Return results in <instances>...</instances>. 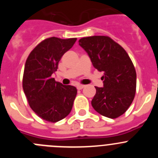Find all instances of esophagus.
I'll list each match as a JSON object with an SVG mask.
<instances>
[{
  "instance_id": "esophagus-1",
  "label": "esophagus",
  "mask_w": 158,
  "mask_h": 158,
  "mask_svg": "<svg viewBox=\"0 0 158 158\" xmlns=\"http://www.w3.org/2000/svg\"><path fill=\"white\" fill-rule=\"evenodd\" d=\"M85 88V85H79L77 86V89H78V90H81V89H84Z\"/></svg>"
}]
</instances>
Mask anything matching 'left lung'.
Instances as JSON below:
<instances>
[{
	"mask_svg": "<svg viewBox=\"0 0 158 158\" xmlns=\"http://www.w3.org/2000/svg\"><path fill=\"white\" fill-rule=\"evenodd\" d=\"M79 45L87 52L93 66L104 72V87L96 88L92 106L107 118L126 112L136 91V71L126 51L108 36L82 38Z\"/></svg>",
	"mask_w": 158,
	"mask_h": 158,
	"instance_id": "8db88e82",
	"label": "left lung"
}]
</instances>
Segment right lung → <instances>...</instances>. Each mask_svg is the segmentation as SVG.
Returning a JSON list of instances; mask_svg holds the SVG:
<instances>
[{
	"label": "right lung",
	"mask_w": 158,
	"mask_h": 158,
	"mask_svg": "<svg viewBox=\"0 0 158 158\" xmlns=\"http://www.w3.org/2000/svg\"><path fill=\"white\" fill-rule=\"evenodd\" d=\"M76 38L62 40L51 37L38 44L27 57L23 77V89L31 108L46 121L56 123L70 113L77 89L55 81L62 55L76 42Z\"/></svg>",
	"instance_id": "obj_1"
}]
</instances>
